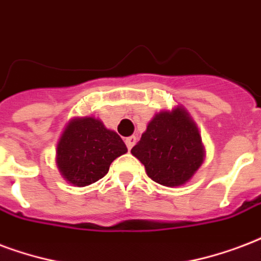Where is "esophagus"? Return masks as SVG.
Masks as SVG:
<instances>
[{"mask_svg": "<svg viewBox=\"0 0 261 261\" xmlns=\"http://www.w3.org/2000/svg\"><path fill=\"white\" fill-rule=\"evenodd\" d=\"M124 142H126V145H127V149L130 150V149L133 148L135 144V137H128V138H126V141H124Z\"/></svg>", "mask_w": 261, "mask_h": 261, "instance_id": "obj_1", "label": "esophagus"}]
</instances>
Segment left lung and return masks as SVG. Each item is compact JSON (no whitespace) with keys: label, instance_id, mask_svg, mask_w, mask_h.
Returning <instances> with one entry per match:
<instances>
[{"label":"left lung","instance_id":"1","mask_svg":"<svg viewBox=\"0 0 261 261\" xmlns=\"http://www.w3.org/2000/svg\"><path fill=\"white\" fill-rule=\"evenodd\" d=\"M131 153L149 178L168 188L186 184L204 162L201 135L182 107L156 113Z\"/></svg>","mask_w":261,"mask_h":261}]
</instances>
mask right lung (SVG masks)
Instances as JSON below:
<instances>
[{
  "mask_svg": "<svg viewBox=\"0 0 261 261\" xmlns=\"http://www.w3.org/2000/svg\"><path fill=\"white\" fill-rule=\"evenodd\" d=\"M127 152L123 139L95 117H76L57 144V167L65 180L83 188L104 178L111 163Z\"/></svg>",
  "mask_w": 261,
  "mask_h": 261,
  "instance_id": "obj_1",
  "label": "right lung"
}]
</instances>
